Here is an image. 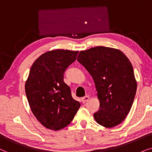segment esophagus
I'll use <instances>...</instances> for the list:
<instances>
[{"label":"esophagus","mask_w":152,"mask_h":152,"mask_svg":"<svg viewBox=\"0 0 152 152\" xmlns=\"http://www.w3.org/2000/svg\"><path fill=\"white\" fill-rule=\"evenodd\" d=\"M89 99H90V97H89L88 96H84L83 98H82V102L83 104H85V103L88 102Z\"/></svg>","instance_id":"34e87169"}]
</instances>
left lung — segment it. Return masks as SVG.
Instances as JSON below:
<instances>
[{
    "instance_id": "1",
    "label": "left lung",
    "mask_w": 152,
    "mask_h": 152,
    "mask_svg": "<svg viewBox=\"0 0 152 152\" xmlns=\"http://www.w3.org/2000/svg\"><path fill=\"white\" fill-rule=\"evenodd\" d=\"M77 60L95 83L100 109L94 120L106 128L120 124L130 112L137 90L130 60L121 50L105 46L81 50Z\"/></svg>"
}]
</instances>
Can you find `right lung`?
<instances>
[{
  "label": "right lung",
  "mask_w": 152,
  "mask_h": 152,
  "mask_svg": "<svg viewBox=\"0 0 152 152\" xmlns=\"http://www.w3.org/2000/svg\"><path fill=\"white\" fill-rule=\"evenodd\" d=\"M78 53L50 50L40 56L30 68L25 85L28 102L37 120L50 130L58 131L69 124L80 106L63 80L66 69Z\"/></svg>",
  "instance_id": "add662e5"
}]
</instances>
